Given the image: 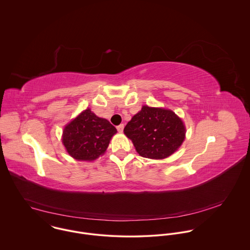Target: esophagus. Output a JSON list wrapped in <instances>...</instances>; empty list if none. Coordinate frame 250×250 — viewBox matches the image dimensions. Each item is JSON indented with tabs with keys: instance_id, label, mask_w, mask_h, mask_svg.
Here are the masks:
<instances>
[{
	"instance_id": "1",
	"label": "esophagus",
	"mask_w": 250,
	"mask_h": 250,
	"mask_svg": "<svg viewBox=\"0 0 250 250\" xmlns=\"http://www.w3.org/2000/svg\"><path fill=\"white\" fill-rule=\"evenodd\" d=\"M116 129H117V131H118L119 133H122V132H123V129H124V124L118 125V126L116 127Z\"/></svg>"
}]
</instances>
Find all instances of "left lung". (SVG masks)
I'll list each match as a JSON object with an SVG mask.
<instances>
[{
  "instance_id": "1",
  "label": "left lung",
  "mask_w": 250,
  "mask_h": 250,
  "mask_svg": "<svg viewBox=\"0 0 250 250\" xmlns=\"http://www.w3.org/2000/svg\"><path fill=\"white\" fill-rule=\"evenodd\" d=\"M124 134L142 157L162 160L181 146L186 128L172 110L143 106L125 126Z\"/></svg>"
}]
</instances>
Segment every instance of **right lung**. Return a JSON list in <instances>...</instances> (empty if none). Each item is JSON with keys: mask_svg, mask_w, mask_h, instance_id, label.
I'll return each instance as SVG.
<instances>
[{"mask_svg": "<svg viewBox=\"0 0 250 250\" xmlns=\"http://www.w3.org/2000/svg\"><path fill=\"white\" fill-rule=\"evenodd\" d=\"M116 132L107 119L96 116L87 108L64 127L62 143L74 159L93 161L105 153Z\"/></svg>", "mask_w": 250, "mask_h": 250, "instance_id": "obj_1", "label": "right lung"}]
</instances>
